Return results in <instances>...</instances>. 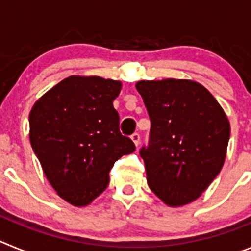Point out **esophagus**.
<instances>
[{
  "instance_id": "1",
  "label": "esophagus",
  "mask_w": 251,
  "mask_h": 251,
  "mask_svg": "<svg viewBox=\"0 0 251 251\" xmlns=\"http://www.w3.org/2000/svg\"><path fill=\"white\" fill-rule=\"evenodd\" d=\"M130 138H132L134 146H136V147H138L139 142H141V136H139L138 133H134V134H132V137H130Z\"/></svg>"
}]
</instances>
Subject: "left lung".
<instances>
[{"label": "left lung", "mask_w": 251, "mask_h": 251, "mask_svg": "<svg viewBox=\"0 0 251 251\" xmlns=\"http://www.w3.org/2000/svg\"><path fill=\"white\" fill-rule=\"evenodd\" d=\"M136 88L151 118L150 143L141 150L148 186L170 207L191 203L223 168L227 115L197 81L141 80Z\"/></svg>", "instance_id": "8db88e82"}]
</instances>
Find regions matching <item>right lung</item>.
<instances>
[{"instance_id":"1","label":"right lung","mask_w":251,"mask_h":251,"mask_svg":"<svg viewBox=\"0 0 251 251\" xmlns=\"http://www.w3.org/2000/svg\"><path fill=\"white\" fill-rule=\"evenodd\" d=\"M122 83L72 75L31 108L30 143L46 178L63 200L92 203L109 183V171L136 146L119 132L113 100Z\"/></svg>"}]
</instances>
